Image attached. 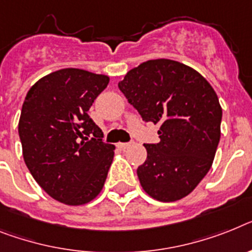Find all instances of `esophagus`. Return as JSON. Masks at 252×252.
Wrapping results in <instances>:
<instances>
[{
  "instance_id": "1",
  "label": "esophagus",
  "mask_w": 252,
  "mask_h": 252,
  "mask_svg": "<svg viewBox=\"0 0 252 252\" xmlns=\"http://www.w3.org/2000/svg\"><path fill=\"white\" fill-rule=\"evenodd\" d=\"M129 145H130V143H128V142H119V143H116V146H118V147H119L120 150H126V147H129Z\"/></svg>"
}]
</instances>
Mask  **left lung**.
I'll list each match as a JSON object with an SVG mask.
<instances>
[{
	"instance_id": "8db88e82",
	"label": "left lung",
	"mask_w": 252,
	"mask_h": 252,
	"mask_svg": "<svg viewBox=\"0 0 252 252\" xmlns=\"http://www.w3.org/2000/svg\"><path fill=\"white\" fill-rule=\"evenodd\" d=\"M119 90L145 122L158 124V143H146L147 158L137 169L152 198L172 202L193 191L210 170L220 139L221 107L201 74L168 59L129 70Z\"/></svg>"
}]
</instances>
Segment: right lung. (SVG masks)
Segmentation results:
<instances>
[{"label": "right lung", "instance_id": "obj_1", "mask_svg": "<svg viewBox=\"0 0 252 252\" xmlns=\"http://www.w3.org/2000/svg\"><path fill=\"white\" fill-rule=\"evenodd\" d=\"M107 84V75L67 67L41 78L23 103L24 161L42 189L63 204L92 201L106 181L115 146L103 142L88 110Z\"/></svg>", "mask_w": 252, "mask_h": 252}]
</instances>
